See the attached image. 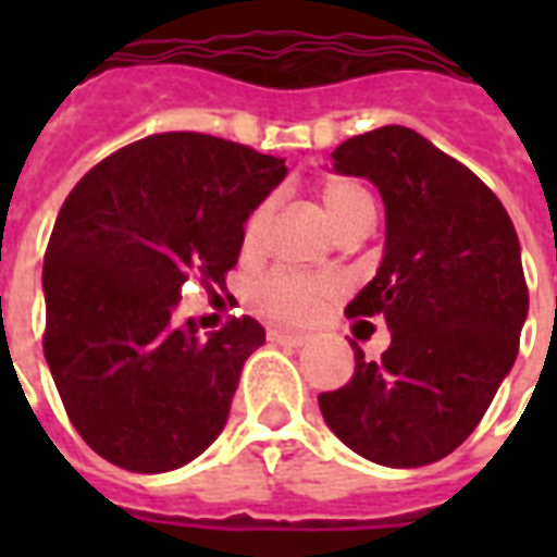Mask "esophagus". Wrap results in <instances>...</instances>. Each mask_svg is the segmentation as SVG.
Here are the masks:
<instances>
[{
	"instance_id": "esophagus-1",
	"label": "esophagus",
	"mask_w": 557,
	"mask_h": 557,
	"mask_svg": "<svg viewBox=\"0 0 557 557\" xmlns=\"http://www.w3.org/2000/svg\"><path fill=\"white\" fill-rule=\"evenodd\" d=\"M271 344H280V347H304L306 335L304 332H283V330H269Z\"/></svg>"
}]
</instances>
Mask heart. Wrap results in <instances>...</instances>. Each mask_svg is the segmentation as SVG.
Wrapping results in <instances>:
<instances>
[{
	"instance_id": "1",
	"label": "heart",
	"mask_w": 557,
	"mask_h": 557,
	"mask_svg": "<svg viewBox=\"0 0 557 557\" xmlns=\"http://www.w3.org/2000/svg\"><path fill=\"white\" fill-rule=\"evenodd\" d=\"M321 205L323 210H326V219H330L332 227L344 225L349 216H356L358 210L372 208L364 187L356 185V182H349V178H332V182H326V185L321 187ZM265 222H269V205H260V208L251 213V219H248V225H245V243H257ZM330 288V280L277 271V274L262 277L260 283L253 286L251 297L253 306H257L262 314L274 318V321L304 323L312 318L314 309H318V300H321V295H326Z\"/></svg>"
}]
</instances>
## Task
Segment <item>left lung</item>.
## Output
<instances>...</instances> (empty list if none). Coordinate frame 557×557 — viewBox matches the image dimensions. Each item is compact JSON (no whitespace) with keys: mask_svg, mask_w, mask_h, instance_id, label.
I'll list each match as a JSON object with an SVG mask.
<instances>
[{"mask_svg":"<svg viewBox=\"0 0 557 557\" xmlns=\"http://www.w3.org/2000/svg\"><path fill=\"white\" fill-rule=\"evenodd\" d=\"M341 176L384 201V253L347 306L381 314L389 347L356 349V375L321 393L323 422L358 457L422 468L471 436L518 358L529 292L509 213L480 178L407 126L356 135L332 152Z\"/></svg>","mask_w":557,"mask_h":557,"instance_id":"1","label":"left lung"}]
</instances>
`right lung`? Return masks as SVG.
Masks as SVG:
<instances>
[{"label": "right lung", "mask_w": 557, "mask_h": 557, "mask_svg": "<svg viewBox=\"0 0 557 557\" xmlns=\"http://www.w3.org/2000/svg\"><path fill=\"white\" fill-rule=\"evenodd\" d=\"M286 161L201 133L112 152L69 193L42 265L46 361L86 445L138 474L210 448L265 330L173 323L190 277L225 283L253 210Z\"/></svg>", "instance_id": "right-lung-1"}]
</instances>
